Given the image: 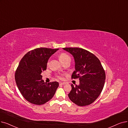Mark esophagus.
<instances>
[{
  "instance_id": "esophagus-1",
  "label": "esophagus",
  "mask_w": 128,
  "mask_h": 128,
  "mask_svg": "<svg viewBox=\"0 0 128 128\" xmlns=\"http://www.w3.org/2000/svg\"><path fill=\"white\" fill-rule=\"evenodd\" d=\"M66 83L65 82H59V85H64V84H65Z\"/></svg>"
}]
</instances>
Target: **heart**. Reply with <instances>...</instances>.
Returning <instances> with one entry per match:
<instances>
[{"mask_svg": "<svg viewBox=\"0 0 128 128\" xmlns=\"http://www.w3.org/2000/svg\"><path fill=\"white\" fill-rule=\"evenodd\" d=\"M59 60L60 61H63L66 59H70V58L69 56L66 54H64V53H62L61 54L59 55ZM58 77L59 78V79H62V76H59Z\"/></svg>", "mask_w": 128, "mask_h": 128, "instance_id": "1", "label": "heart"}]
</instances>
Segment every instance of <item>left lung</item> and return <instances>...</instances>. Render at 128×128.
I'll return each instance as SVG.
<instances>
[{"instance_id": "8db88e82", "label": "left lung", "mask_w": 128, "mask_h": 128, "mask_svg": "<svg viewBox=\"0 0 128 128\" xmlns=\"http://www.w3.org/2000/svg\"><path fill=\"white\" fill-rule=\"evenodd\" d=\"M74 60L75 70L72 78H79V84L71 85L68 94L70 100L79 106L91 104L102 90L106 74L99 59L88 51L79 48H64Z\"/></svg>"}]
</instances>
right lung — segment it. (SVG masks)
<instances>
[{"mask_svg": "<svg viewBox=\"0 0 128 128\" xmlns=\"http://www.w3.org/2000/svg\"><path fill=\"white\" fill-rule=\"evenodd\" d=\"M59 49L37 48L30 51L20 60L15 73L18 88L31 104L42 105L52 99L59 86L57 81L45 83L42 73L47 69L49 58Z\"/></svg>", "mask_w": 128, "mask_h": 128, "instance_id": "add662e5", "label": "right lung"}]
</instances>
